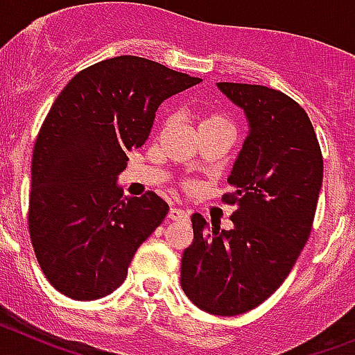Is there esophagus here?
Segmentation results:
<instances>
[{
  "instance_id": "esophagus-1",
  "label": "esophagus",
  "mask_w": 355,
  "mask_h": 355,
  "mask_svg": "<svg viewBox=\"0 0 355 355\" xmlns=\"http://www.w3.org/2000/svg\"><path fill=\"white\" fill-rule=\"evenodd\" d=\"M168 220H187L188 218V213L184 211V209H180V208H171V211H168L167 215Z\"/></svg>"
}]
</instances>
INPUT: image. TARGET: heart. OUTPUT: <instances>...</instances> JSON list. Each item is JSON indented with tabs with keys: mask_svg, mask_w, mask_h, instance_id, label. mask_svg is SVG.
<instances>
[{
	"mask_svg": "<svg viewBox=\"0 0 355 355\" xmlns=\"http://www.w3.org/2000/svg\"><path fill=\"white\" fill-rule=\"evenodd\" d=\"M213 124H227V121H225L224 117H220V115H208V117L202 119V122H200V128H205V126H213ZM171 126V119H167V121H163V126L162 130L165 131L167 128ZM187 190H193L196 188V184L190 183V181H187V183L183 184Z\"/></svg>",
	"mask_w": 355,
	"mask_h": 355,
	"instance_id": "1",
	"label": "heart"
}]
</instances>
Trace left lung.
<instances>
[{"instance_id":"1","label":"left lung","mask_w":355,"mask_h":355,"mask_svg":"<svg viewBox=\"0 0 355 355\" xmlns=\"http://www.w3.org/2000/svg\"><path fill=\"white\" fill-rule=\"evenodd\" d=\"M245 110L250 131L227 178L236 206L233 229L208 227L192 215L193 241L183 252L181 286L199 309L236 316L265 302L293 268L311 234L324 158L306 110L281 90L218 83Z\"/></svg>"}]
</instances>
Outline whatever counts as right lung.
Wrapping results in <instances>:
<instances>
[{
	"instance_id": "right-lung-1",
	"label": "right lung",
	"mask_w": 355,
	"mask_h": 355,
	"mask_svg": "<svg viewBox=\"0 0 355 355\" xmlns=\"http://www.w3.org/2000/svg\"><path fill=\"white\" fill-rule=\"evenodd\" d=\"M200 78L140 56L97 62L53 103L31 158L28 231L51 286L74 300L117 290L168 213L155 192L122 197L126 150L146 144L158 106Z\"/></svg>"
}]
</instances>
